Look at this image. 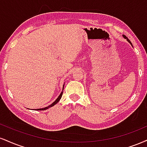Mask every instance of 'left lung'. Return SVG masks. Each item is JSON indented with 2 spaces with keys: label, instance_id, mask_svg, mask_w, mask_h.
<instances>
[{
  "label": "left lung",
  "instance_id": "1",
  "mask_svg": "<svg viewBox=\"0 0 147 147\" xmlns=\"http://www.w3.org/2000/svg\"><path fill=\"white\" fill-rule=\"evenodd\" d=\"M123 37H124V38H125V39H127V41H128L129 42V43H130V44H131V46H132V44H131V42H130V40H129V39H128V38H127L126 36H125V35H123Z\"/></svg>",
  "mask_w": 147,
  "mask_h": 147
}]
</instances>
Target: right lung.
<instances>
[{
	"label": "right lung",
	"mask_w": 147,
	"mask_h": 147,
	"mask_svg": "<svg viewBox=\"0 0 147 147\" xmlns=\"http://www.w3.org/2000/svg\"><path fill=\"white\" fill-rule=\"evenodd\" d=\"M63 87H64V85H63ZM62 94H63V92H61V94H59V96L57 97V99H56L55 100V101H54L53 102L52 104H51V105H49V106H48V107H44V108H41V109H35V110H45V109H47L50 108V107H53V106H54L55 105V104H57V103L59 101V100H60V99H61V96H62Z\"/></svg>",
	"instance_id": "1"
}]
</instances>
